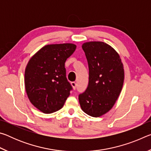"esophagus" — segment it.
<instances>
[{"label": "esophagus", "mask_w": 151, "mask_h": 151, "mask_svg": "<svg viewBox=\"0 0 151 151\" xmlns=\"http://www.w3.org/2000/svg\"><path fill=\"white\" fill-rule=\"evenodd\" d=\"M71 86H73V89H75L76 88V84L75 82H72V83H71Z\"/></svg>", "instance_id": "34e87169"}]
</instances>
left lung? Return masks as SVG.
<instances>
[{"label": "left lung", "mask_w": 151, "mask_h": 151, "mask_svg": "<svg viewBox=\"0 0 151 151\" xmlns=\"http://www.w3.org/2000/svg\"><path fill=\"white\" fill-rule=\"evenodd\" d=\"M89 68L86 90L79 94L83 111L89 116L99 117L111 110L121 93L124 83L123 65L118 52L105 42H85Z\"/></svg>", "instance_id": "obj_1"}]
</instances>
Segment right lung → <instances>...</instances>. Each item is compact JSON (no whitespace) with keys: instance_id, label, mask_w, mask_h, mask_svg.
<instances>
[{"instance_id":"obj_1","label":"right lung","mask_w":151,"mask_h":151,"mask_svg":"<svg viewBox=\"0 0 151 151\" xmlns=\"http://www.w3.org/2000/svg\"><path fill=\"white\" fill-rule=\"evenodd\" d=\"M72 43L47 45L30 58L25 68L24 85L29 101L44 113L63 106L72 90L65 63L75 52Z\"/></svg>"}]
</instances>
